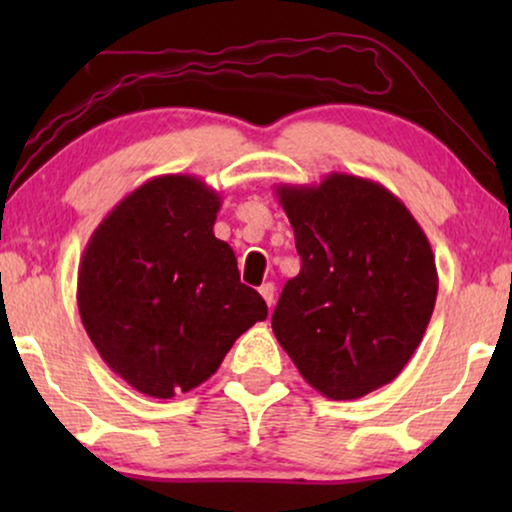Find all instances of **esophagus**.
I'll return each mask as SVG.
<instances>
[{
  "label": "esophagus",
  "instance_id": "esophagus-1",
  "mask_svg": "<svg viewBox=\"0 0 512 512\" xmlns=\"http://www.w3.org/2000/svg\"><path fill=\"white\" fill-rule=\"evenodd\" d=\"M258 291H261V296H263L265 303H268V307L275 305V284H272V282H265Z\"/></svg>",
  "mask_w": 512,
  "mask_h": 512
}]
</instances>
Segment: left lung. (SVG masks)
<instances>
[{"label":"left lung","instance_id":"obj_1","mask_svg":"<svg viewBox=\"0 0 512 512\" xmlns=\"http://www.w3.org/2000/svg\"><path fill=\"white\" fill-rule=\"evenodd\" d=\"M275 193L303 261L272 314L279 345L305 382L333 401L396 380L438 296L422 226L389 188L354 174L279 184Z\"/></svg>","mask_w":512,"mask_h":512}]
</instances>
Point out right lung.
I'll list each match as a JSON object with an SVG mask.
<instances>
[{"label": "right lung", "mask_w": 512, "mask_h": 512, "mask_svg": "<svg viewBox=\"0 0 512 512\" xmlns=\"http://www.w3.org/2000/svg\"><path fill=\"white\" fill-rule=\"evenodd\" d=\"M221 195L193 174L137 186L83 249L76 303L114 373L151 398L186 394L219 370L233 342L268 317L214 237Z\"/></svg>", "instance_id": "1"}]
</instances>
